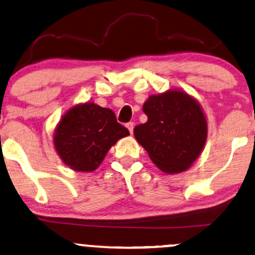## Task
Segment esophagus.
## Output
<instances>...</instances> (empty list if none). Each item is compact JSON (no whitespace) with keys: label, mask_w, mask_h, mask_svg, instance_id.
Wrapping results in <instances>:
<instances>
[{"label":"esophagus","mask_w":255,"mask_h":255,"mask_svg":"<svg viewBox=\"0 0 255 255\" xmlns=\"http://www.w3.org/2000/svg\"><path fill=\"white\" fill-rule=\"evenodd\" d=\"M126 127L128 128V130L130 131V134H133V129H134V122H128V124L126 125Z\"/></svg>","instance_id":"esophagus-1"}]
</instances>
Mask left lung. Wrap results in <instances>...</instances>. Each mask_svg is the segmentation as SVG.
Listing matches in <instances>:
<instances>
[{
	"label": "left lung",
	"instance_id": "obj_1",
	"mask_svg": "<svg viewBox=\"0 0 255 255\" xmlns=\"http://www.w3.org/2000/svg\"><path fill=\"white\" fill-rule=\"evenodd\" d=\"M148 120L134 128V136L162 172L188 170L205 145L207 120L195 98L184 91L152 95L143 103Z\"/></svg>",
	"mask_w": 255,
	"mask_h": 255
}]
</instances>
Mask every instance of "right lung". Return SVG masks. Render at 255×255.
Returning a JSON list of instances; mask_svg holds the SVG:
<instances>
[{
	"label": "right lung",
	"mask_w": 255,
	"mask_h": 255,
	"mask_svg": "<svg viewBox=\"0 0 255 255\" xmlns=\"http://www.w3.org/2000/svg\"><path fill=\"white\" fill-rule=\"evenodd\" d=\"M127 135L129 130L116 121L112 109L84 103L61 118L54 133V147L72 170L91 172L100 166L110 147Z\"/></svg>",
	"instance_id": "obj_1"
}]
</instances>
